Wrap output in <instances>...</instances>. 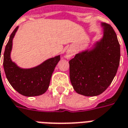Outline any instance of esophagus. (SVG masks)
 <instances>
[{"instance_id": "obj_1", "label": "esophagus", "mask_w": 128, "mask_h": 128, "mask_svg": "<svg viewBox=\"0 0 128 128\" xmlns=\"http://www.w3.org/2000/svg\"><path fill=\"white\" fill-rule=\"evenodd\" d=\"M74 54L73 49L72 47H69L68 49L67 50L66 52V55H65V58L68 60H70L72 56Z\"/></svg>"}]
</instances>
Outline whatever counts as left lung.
Wrapping results in <instances>:
<instances>
[{"label": "left lung", "instance_id": "1", "mask_svg": "<svg viewBox=\"0 0 128 128\" xmlns=\"http://www.w3.org/2000/svg\"><path fill=\"white\" fill-rule=\"evenodd\" d=\"M102 36L69 61L70 79L76 93L96 96L112 83L120 61V45L113 28L100 24Z\"/></svg>", "mask_w": 128, "mask_h": 128}]
</instances>
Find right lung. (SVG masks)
<instances>
[{
	"label": "right lung",
	"instance_id": "right-lung-1",
	"mask_svg": "<svg viewBox=\"0 0 128 128\" xmlns=\"http://www.w3.org/2000/svg\"><path fill=\"white\" fill-rule=\"evenodd\" d=\"M18 28V26L11 33L3 55V67L6 78L14 90L22 95L28 97L42 95L50 86L51 77L60 60V56L49 58L32 68L20 67L11 57L13 40Z\"/></svg>",
	"mask_w": 128,
	"mask_h": 128
}]
</instances>
